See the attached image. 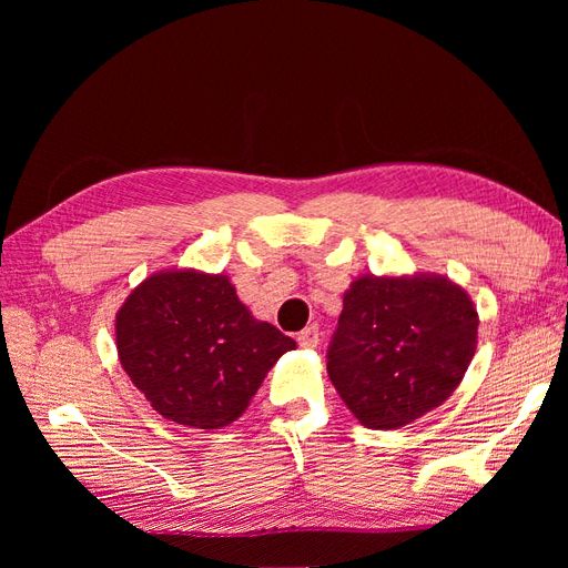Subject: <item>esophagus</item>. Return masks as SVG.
Instances as JSON below:
<instances>
[{"label":"esophagus","mask_w":568,"mask_h":568,"mask_svg":"<svg viewBox=\"0 0 568 568\" xmlns=\"http://www.w3.org/2000/svg\"><path fill=\"white\" fill-rule=\"evenodd\" d=\"M298 346L301 348H317L320 346V326L311 324L298 334Z\"/></svg>","instance_id":"obj_1"}]
</instances>
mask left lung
<instances>
[{
    "label": "left lung",
    "instance_id": "obj_1",
    "mask_svg": "<svg viewBox=\"0 0 568 568\" xmlns=\"http://www.w3.org/2000/svg\"><path fill=\"white\" fill-rule=\"evenodd\" d=\"M476 336V305L453 280L365 274L343 294L326 372L359 424L400 428L450 398Z\"/></svg>",
    "mask_w": 568,
    "mask_h": 568
}]
</instances>
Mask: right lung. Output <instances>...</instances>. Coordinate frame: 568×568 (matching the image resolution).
<instances>
[{"mask_svg": "<svg viewBox=\"0 0 568 568\" xmlns=\"http://www.w3.org/2000/svg\"><path fill=\"white\" fill-rule=\"evenodd\" d=\"M118 359L161 417L222 428L244 415L296 341L239 301L227 274L161 270L120 305Z\"/></svg>", "mask_w": 568, "mask_h": 568, "instance_id": "1", "label": "right lung"}]
</instances>
